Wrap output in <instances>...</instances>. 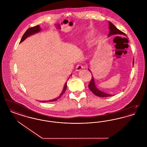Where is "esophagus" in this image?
I'll return each mask as SVG.
<instances>
[{
    "label": "esophagus",
    "mask_w": 147,
    "mask_h": 147,
    "mask_svg": "<svg viewBox=\"0 0 147 147\" xmlns=\"http://www.w3.org/2000/svg\"><path fill=\"white\" fill-rule=\"evenodd\" d=\"M83 69V65L82 64H78L76 67V70L77 71L82 70Z\"/></svg>",
    "instance_id": "obj_1"
}]
</instances>
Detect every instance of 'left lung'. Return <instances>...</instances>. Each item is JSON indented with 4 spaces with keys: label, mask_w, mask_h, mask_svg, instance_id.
<instances>
[{
    "label": "left lung",
    "mask_w": 147,
    "mask_h": 147,
    "mask_svg": "<svg viewBox=\"0 0 147 147\" xmlns=\"http://www.w3.org/2000/svg\"><path fill=\"white\" fill-rule=\"evenodd\" d=\"M109 28H110V33L109 34V36L116 35V34L126 35V34L124 32H122L118 28H116V26L110 21H109ZM133 64H134V60H133ZM88 86H89V89L91 90V91H92V92L93 94H94L95 95L99 96V97H109V96H112V95H111V94H106V93L100 91V90L98 89L95 86L94 78H93L92 76L91 77V81L89 84Z\"/></svg>",
    "instance_id": "1"
}]
</instances>
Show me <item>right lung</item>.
Instances as JSON below:
<instances>
[{"label": "right lung", "instance_id": "obj_1", "mask_svg": "<svg viewBox=\"0 0 147 147\" xmlns=\"http://www.w3.org/2000/svg\"><path fill=\"white\" fill-rule=\"evenodd\" d=\"M40 30H41V28H40L39 25H37V26H35L34 27H32V28H28V29L26 30V31L25 32V34L22 36V38H21V41H20V42H22L24 40H25V38H26V37H28L30 35H32V34H34L36 33V32H39ZM67 86V83H66L65 84V85H64V88H63V91H62V92L61 94V95H60L58 98H55V99H53V100H49V101H41V102H47L55 101L56 100H57L58 99H59V98H61V97L64 94V93L65 92V91L66 90Z\"/></svg>", "mask_w": 147, "mask_h": 147}]
</instances>
